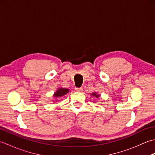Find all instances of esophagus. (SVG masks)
<instances>
[{"mask_svg": "<svg viewBox=\"0 0 155 155\" xmlns=\"http://www.w3.org/2000/svg\"><path fill=\"white\" fill-rule=\"evenodd\" d=\"M75 91H77V92H81L82 91H83V88H81V87H80V88L76 87L75 88Z\"/></svg>", "mask_w": 155, "mask_h": 155, "instance_id": "34e87169", "label": "esophagus"}]
</instances>
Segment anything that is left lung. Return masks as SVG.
Listing matches in <instances>:
<instances>
[{"label":"left lung","mask_w":155,"mask_h":155,"mask_svg":"<svg viewBox=\"0 0 155 155\" xmlns=\"http://www.w3.org/2000/svg\"><path fill=\"white\" fill-rule=\"evenodd\" d=\"M92 95H93V96H95L96 97H99V95H97L96 93H93V94H92Z\"/></svg>","instance_id":"8db88e82"}]
</instances>
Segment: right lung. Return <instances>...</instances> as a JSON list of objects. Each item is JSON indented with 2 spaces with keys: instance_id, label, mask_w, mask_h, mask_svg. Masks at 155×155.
Returning a JSON list of instances; mask_svg holds the SVG:
<instances>
[{
  "instance_id": "obj_1",
  "label": "right lung",
  "mask_w": 155,
  "mask_h": 155,
  "mask_svg": "<svg viewBox=\"0 0 155 155\" xmlns=\"http://www.w3.org/2000/svg\"><path fill=\"white\" fill-rule=\"evenodd\" d=\"M67 93H68V89H67V88H59L54 93V96L57 97H61L64 96Z\"/></svg>"
}]
</instances>
